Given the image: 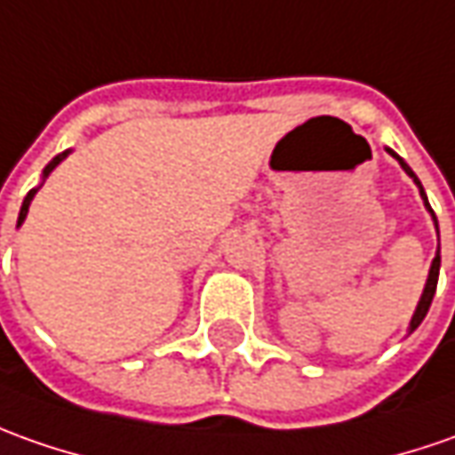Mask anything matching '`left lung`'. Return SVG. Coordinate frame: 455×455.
<instances>
[{
  "mask_svg": "<svg viewBox=\"0 0 455 455\" xmlns=\"http://www.w3.org/2000/svg\"><path fill=\"white\" fill-rule=\"evenodd\" d=\"M386 152L388 155H393L395 160H398V164L405 170V175L408 178H413V182H416V188H419L420 197H423V205H426V210L431 212V218H434L435 222V230H438V220H435L434 210H431V205H428V197H426V190H423V185H420V180L416 178V172L405 164L403 157H398L395 152H393L391 148H386ZM438 270H441V245H438V250H435V258L434 263H431V270H428V280H426V288H423V292H420V300L419 306H416V313H413V318H411V325H408V335L413 333L416 328H419L420 323H423V318H426V313H428V307H431V300H434L435 295V285H438Z\"/></svg>",
  "mask_w": 455,
  "mask_h": 455,
  "instance_id": "1",
  "label": "left lung"
}]
</instances>
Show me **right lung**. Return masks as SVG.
Instances as JSON below:
<instances>
[{"instance_id": "1", "label": "right lung", "mask_w": 455, "mask_h": 455, "mask_svg": "<svg viewBox=\"0 0 455 455\" xmlns=\"http://www.w3.org/2000/svg\"><path fill=\"white\" fill-rule=\"evenodd\" d=\"M69 152H72V149H64L62 155H57V157H52V163L47 164V167H44V170H42V182H44V180L50 178V172H52V170H54V167H57V164L62 163V160H64V157H67V155H69ZM42 182H39V185H36V188H32V190L27 192V197H24V203H21L20 220H17V228H20L21 222H24V218H27V212H29V205H32V200H35L36 190H39V188H42Z\"/></svg>"}]
</instances>
